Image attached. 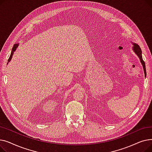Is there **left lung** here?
Wrapping results in <instances>:
<instances>
[{"instance_id":"left-lung-1","label":"left lung","mask_w":152,"mask_h":152,"mask_svg":"<svg viewBox=\"0 0 152 152\" xmlns=\"http://www.w3.org/2000/svg\"><path fill=\"white\" fill-rule=\"evenodd\" d=\"M133 50H134L135 53H136L138 57H139L140 60V61L142 64L143 65V70H144V73H145V75L146 76V69H145V62L142 59V50H141V49L140 48V47L137 45V44H134V46L133 47Z\"/></svg>"}]
</instances>
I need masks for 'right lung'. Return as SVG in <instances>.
Instances as JSON below:
<instances>
[{"label": "right lung", "instance_id": "right-lung-1", "mask_svg": "<svg viewBox=\"0 0 152 152\" xmlns=\"http://www.w3.org/2000/svg\"><path fill=\"white\" fill-rule=\"evenodd\" d=\"M18 45V44H15V45H13V48H12V50L10 56V57H9V60H8V61H10L11 60V59H12V55H13V53H14V52L15 51L16 49H17V48Z\"/></svg>", "mask_w": 152, "mask_h": 152}]
</instances>
